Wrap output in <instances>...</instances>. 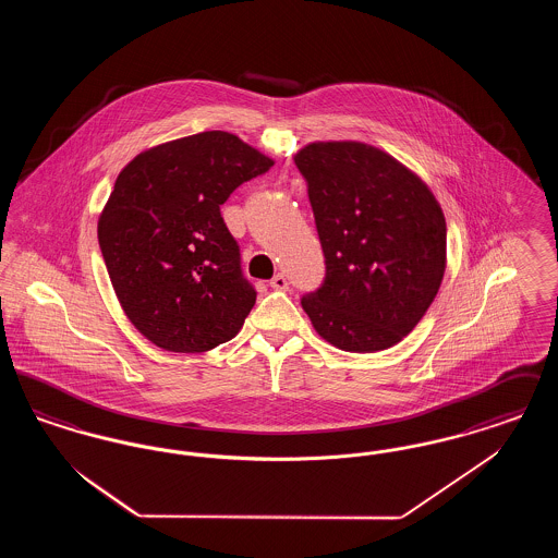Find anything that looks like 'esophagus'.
<instances>
[{"label":"esophagus","mask_w":558,"mask_h":558,"mask_svg":"<svg viewBox=\"0 0 558 558\" xmlns=\"http://www.w3.org/2000/svg\"><path fill=\"white\" fill-rule=\"evenodd\" d=\"M269 287H271L274 291H287V289H289V280H287L284 274H276V276L269 280Z\"/></svg>","instance_id":"34e87169"}]
</instances>
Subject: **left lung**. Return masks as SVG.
<instances>
[{"instance_id":"8db88e82","label":"left lung","mask_w":558,"mask_h":558,"mask_svg":"<svg viewBox=\"0 0 558 558\" xmlns=\"http://www.w3.org/2000/svg\"><path fill=\"white\" fill-rule=\"evenodd\" d=\"M294 162L307 182L326 274L301 305L343 351L399 343L423 319L446 271V217L433 192L362 142H316Z\"/></svg>"}]
</instances>
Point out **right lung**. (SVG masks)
Returning <instances> with one entry per match:
<instances>
[{
  "mask_svg": "<svg viewBox=\"0 0 558 558\" xmlns=\"http://www.w3.org/2000/svg\"><path fill=\"white\" fill-rule=\"evenodd\" d=\"M274 160L234 133L155 146L119 173L98 221L112 289L155 345L201 353L236 337L257 291L219 207Z\"/></svg>",
  "mask_w": 558,
  "mask_h": 558,
  "instance_id": "obj_1",
  "label": "right lung"
}]
</instances>
